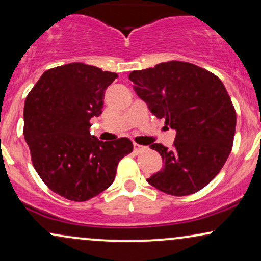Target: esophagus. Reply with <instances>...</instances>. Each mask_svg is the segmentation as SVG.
<instances>
[{"instance_id": "obj_1", "label": "esophagus", "mask_w": 261, "mask_h": 261, "mask_svg": "<svg viewBox=\"0 0 261 261\" xmlns=\"http://www.w3.org/2000/svg\"><path fill=\"white\" fill-rule=\"evenodd\" d=\"M144 148L143 146H141V144H137V143H134V152L135 153H140L141 150Z\"/></svg>"}]
</instances>
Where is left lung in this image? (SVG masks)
<instances>
[{
    "instance_id": "1",
    "label": "left lung",
    "mask_w": 261,
    "mask_h": 261,
    "mask_svg": "<svg viewBox=\"0 0 261 261\" xmlns=\"http://www.w3.org/2000/svg\"><path fill=\"white\" fill-rule=\"evenodd\" d=\"M136 95L166 127L176 131L174 147L150 144L163 168L147 182L171 196L198 192L227 161L236 130V112L224 84L205 69L171 61L131 71Z\"/></svg>"
}]
</instances>
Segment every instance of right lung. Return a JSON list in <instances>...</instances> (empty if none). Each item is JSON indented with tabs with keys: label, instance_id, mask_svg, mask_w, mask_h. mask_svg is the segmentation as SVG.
Listing matches in <instances>:
<instances>
[{
	"label": "right lung",
	"instance_id": "right-lung-1",
	"mask_svg": "<svg viewBox=\"0 0 261 261\" xmlns=\"http://www.w3.org/2000/svg\"><path fill=\"white\" fill-rule=\"evenodd\" d=\"M117 77L70 63L45 71L25 99L24 137L34 168L49 190L69 200L85 202L108 188L120 159L133 152L127 137L103 142L89 130Z\"/></svg>",
	"mask_w": 261,
	"mask_h": 261
}]
</instances>
